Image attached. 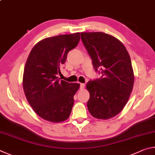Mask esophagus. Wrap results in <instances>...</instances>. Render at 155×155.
<instances>
[{
  "label": "esophagus",
  "mask_w": 155,
  "mask_h": 155,
  "mask_svg": "<svg viewBox=\"0 0 155 155\" xmlns=\"http://www.w3.org/2000/svg\"><path fill=\"white\" fill-rule=\"evenodd\" d=\"M85 83H81V85H80V89H81V90H83V89L85 88Z\"/></svg>",
  "instance_id": "1"
}]
</instances>
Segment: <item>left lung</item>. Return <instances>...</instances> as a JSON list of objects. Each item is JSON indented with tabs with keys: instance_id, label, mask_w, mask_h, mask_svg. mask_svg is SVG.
Returning <instances> with one entry per match:
<instances>
[{
	"instance_id": "8db88e82",
	"label": "left lung",
	"mask_w": 155,
	"mask_h": 155,
	"mask_svg": "<svg viewBox=\"0 0 155 155\" xmlns=\"http://www.w3.org/2000/svg\"><path fill=\"white\" fill-rule=\"evenodd\" d=\"M81 37L94 68L102 74L86 85L88 110L97 119L111 118L124 109L133 90L134 73L129 54L121 41L109 34L83 32Z\"/></svg>"
}]
</instances>
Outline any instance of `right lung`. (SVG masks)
I'll list each match as a JSON object with an SVG mask.
<instances>
[{
  "label": "right lung",
  "mask_w": 155,
  "mask_h": 155,
  "mask_svg": "<svg viewBox=\"0 0 155 155\" xmlns=\"http://www.w3.org/2000/svg\"><path fill=\"white\" fill-rule=\"evenodd\" d=\"M80 40V33L47 38L37 43L26 62L22 86L28 103L37 115L52 122L69 117L74 96L80 84L68 83L57 77L68 52Z\"/></svg>",
  "instance_id": "right-lung-1"
}]
</instances>
